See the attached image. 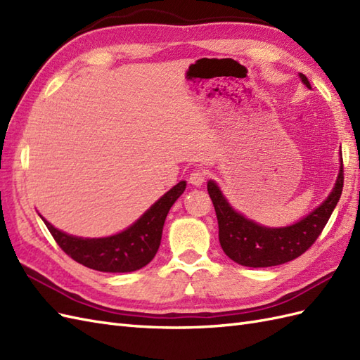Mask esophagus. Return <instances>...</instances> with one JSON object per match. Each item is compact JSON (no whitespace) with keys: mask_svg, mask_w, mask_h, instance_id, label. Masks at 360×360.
I'll list each match as a JSON object with an SVG mask.
<instances>
[{"mask_svg":"<svg viewBox=\"0 0 360 360\" xmlns=\"http://www.w3.org/2000/svg\"><path fill=\"white\" fill-rule=\"evenodd\" d=\"M205 179H207V173H205V170H200V169L193 170L190 173V176H188L190 184H191V186H195V187H200L202 184L205 182Z\"/></svg>","mask_w":360,"mask_h":360,"instance_id":"1","label":"esophagus"}]
</instances>
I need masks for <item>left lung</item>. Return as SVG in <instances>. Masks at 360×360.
I'll return each instance as SVG.
<instances>
[{
    "mask_svg": "<svg viewBox=\"0 0 360 360\" xmlns=\"http://www.w3.org/2000/svg\"><path fill=\"white\" fill-rule=\"evenodd\" d=\"M310 88L309 79L300 75ZM342 161V156H340ZM344 187V165L330 196L300 222L284 228H266L233 210L214 181H208V195L213 200L219 224V242L224 252L236 263L248 268H269L295 260L316 242L338 205Z\"/></svg>",
    "mask_w": 360,
    "mask_h": 360,
    "instance_id": "8db88e82",
    "label": "left lung"
}]
</instances>
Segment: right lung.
<instances>
[{"label": "right lung", "mask_w": 360, "mask_h": 360, "mask_svg": "<svg viewBox=\"0 0 360 360\" xmlns=\"http://www.w3.org/2000/svg\"><path fill=\"white\" fill-rule=\"evenodd\" d=\"M186 181L155 202L134 225L124 231L103 238H82L59 231L42 216L56 243L72 260L100 272H134L150 263L158 251L162 226L169 210L186 190Z\"/></svg>", "instance_id": "1"}]
</instances>
